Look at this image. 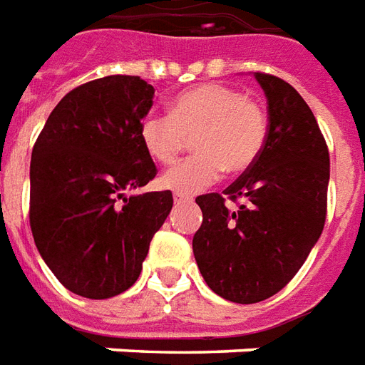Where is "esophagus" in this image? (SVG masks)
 Masks as SVG:
<instances>
[{
    "instance_id": "obj_1",
    "label": "esophagus",
    "mask_w": 365,
    "mask_h": 365,
    "mask_svg": "<svg viewBox=\"0 0 365 365\" xmlns=\"http://www.w3.org/2000/svg\"><path fill=\"white\" fill-rule=\"evenodd\" d=\"M173 200H175V204H185V202L192 200V196H186V194L175 192V196H173Z\"/></svg>"
}]
</instances>
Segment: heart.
<instances>
[{"instance_id":"1","label":"heart","mask_w":365,"mask_h":365,"mask_svg":"<svg viewBox=\"0 0 365 365\" xmlns=\"http://www.w3.org/2000/svg\"><path fill=\"white\" fill-rule=\"evenodd\" d=\"M171 114H148L140 124V140L148 155L161 165L173 163L186 138L194 135L196 155L161 177V185L180 194H194L214 185L223 169L243 173L267 143V110L237 89L200 85L173 98Z\"/></svg>"}]
</instances>
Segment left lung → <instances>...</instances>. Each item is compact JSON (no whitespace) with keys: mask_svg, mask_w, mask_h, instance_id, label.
<instances>
[{"mask_svg":"<svg viewBox=\"0 0 365 365\" xmlns=\"http://www.w3.org/2000/svg\"><path fill=\"white\" fill-rule=\"evenodd\" d=\"M268 103V135L259 159L223 196L202 194L192 251L212 292L233 303L278 294L309 257L327 217L331 161L307 103L284 79L255 73ZM243 200L231 212L225 198Z\"/></svg>","mask_w":365,"mask_h":365,"instance_id":"8db88e82","label":"left lung"}]
</instances>
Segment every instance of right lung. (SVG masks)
Listing matches in <instances>:
<instances>
[{"instance_id": "obj_1", "label": "right lung", "mask_w": 365, "mask_h": 365, "mask_svg": "<svg viewBox=\"0 0 365 365\" xmlns=\"http://www.w3.org/2000/svg\"><path fill=\"white\" fill-rule=\"evenodd\" d=\"M155 89L138 76L76 87L56 105L31 157V230L66 288L106 299L134 286L171 190L126 196L155 177L140 124Z\"/></svg>"}]
</instances>
